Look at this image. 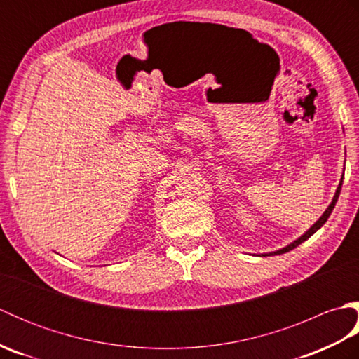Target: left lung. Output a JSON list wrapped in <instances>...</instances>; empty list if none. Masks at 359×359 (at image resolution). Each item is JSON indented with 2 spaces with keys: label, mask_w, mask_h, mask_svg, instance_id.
Instances as JSON below:
<instances>
[{
  "label": "left lung",
  "mask_w": 359,
  "mask_h": 359,
  "mask_svg": "<svg viewBox=\"0 0 359 359\" xmlns=\"http://www.w3.org/2000/svg\"><path fill=\"white\" fill-rule=\"evenodd\" d=\"M341 185H342V179H341V182H339V187H338V189H337V193H334V196H333V201H332V203L329 205V208H327V210L324 211V215H323L321 217H319L318 222H316L313 226H311L309 231H306V234H302L299 239H296L293 243H290V245H287L285 248L274 251V253H270V255H282V253H287V251L296 248V247L299 245V243H302L304 241H307L311 234H315V233L319 230V228H321V226L327 222V219H329V216L332 215V211H333V208H334V205H337V202H338V197H339V193H341ZM270 255H265V256H270Z\"/></svg>",
  "instance_id": "obj_1"
}]
</instances>
